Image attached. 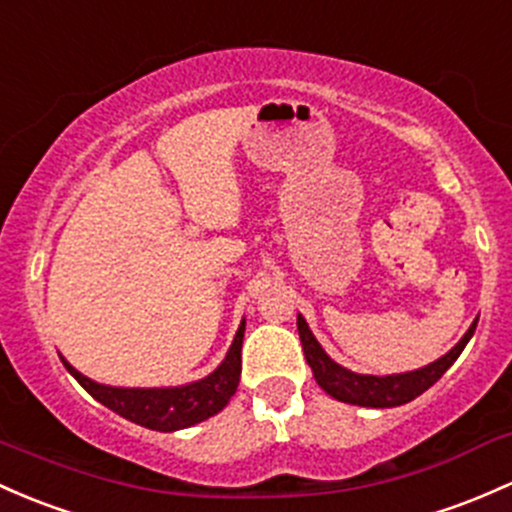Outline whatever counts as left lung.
Here are the masks:
<instances>
[{
	"mask_svg": "<svg viewBox=\"0 0 512 512\" xmlns=\"http://www.w3.org/2000/svg\"><path fill=\"white\" fill-rule=\"evenodd\" d=\"M478 322V320H476ZM476 322L471 324L469 332L464 334L459 344L449 351L447 356L437 359L434 364L420 368V371H410V373H400V376H359V373H351L342 368L339 364H334L317 339L312 337L310 327L307 322L298 315V332H300V342H302V351H305L307 364L312 368V376L320 386L327 390L332 398L342 400V403H351V405H364V408H395V405H405L410 400H415L417 395L425 393L427 388L434 386L439 378L444 376L449 366L459 359V354L464 351L466 342L474 334Z\"/></svg>",
	"mask_w": 512,
	"mask_h": 512,
	"instance_id": "8db88e82",
	"label": "left lung"
}]
</instances>
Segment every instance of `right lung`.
Segmentation results:
<instances>
[{
  "mask_svg": "<svg viewBox=\"0 0 512 512\" xmlns=\"http://www.w3.org/2000/svg\"><path fill=\"white\" fill-rule=\"evenodd\" d=\"M241 342H244V322H241L239 332H236L232 349H229L227 359L217 371L210 373L202 381L190 383V386L180 388H109L100 383L90 381L82 373L75 371L65 359H60L75 376L87 393L117 415L126 420L136 422V425L148 427V430L158 432H173L183 430V427L197 425V422L207 420V417L217 415L229 398L236 393L241 376Z\"/></svg>",
  "mask_w": 512,
  "mask_h": 512,
  "instance_id": "right-lung-1",
  "label": "right lung"
}]
</instances>
